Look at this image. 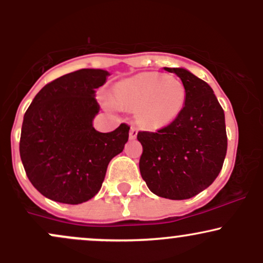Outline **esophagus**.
<instances>
[{
  "label": "esophagus",
  "instance_id": "obj_1",
  "mask_svg": "<svg viewBox=\"0 0 263 263\" xmlns=\"http://www.w3.org/2000/svg\"><path fill=\"white\" fill-rule=\"evenodd\" d=\"M137 134H138L137 127H135V126H131V128H129V138H136V137H137Z\"/></svg>",
  "mask_w": 263,
  "mask_h": 263
}]
</instances>
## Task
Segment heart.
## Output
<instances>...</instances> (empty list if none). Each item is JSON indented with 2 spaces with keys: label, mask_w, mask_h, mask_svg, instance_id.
Masks as SVG:
<instances>
[{
  "label": "heart",
  "mask_w": 263,
  "mask_h": 263,
  "mask_svg": "<svg viewBox=\"0 0 263 263\" xmlns=\"http://www.w3.org/2000/svg\"><path fill=\"white\" fill-rule=\"evenodd\" d=\"M115 99L117 102L137 107V119L142 125L161 128L173 122L182 112L186 90L176 78L142 73L117 84Z\"/></svg>",
  "instance_id": "heart-1"
}]
</instances>
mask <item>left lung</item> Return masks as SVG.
Masks as SVG:
<instances>
[{
    "instance_id": "8db88e82",
    "label": "left lung",
    "mask_w": 263,
    "mask_h": 263,
    "mask_svg": "<svg viewBox=\"0 0 263 263\" xmlns=\"http://www.w3.org/2000/svg\"><path fill=\"white\" fill-rule=\"evenodd\" d=\"M186 90L179 116L156 132L140 131V172L158 197L183 200L206 189L221 171L228 149L225 115L213 89L182 68H164Z\"/></svg>"
}]
</instances>
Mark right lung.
<instances>
[{
  "label": "right lung",
  "instance_id": "1",
  "mask_svg": "<svg viewBox=\"0 0 263 263\" xmlns=\"http://www.w3.org/2000/svg\"><path fill=\"white\" fill-rule=\"evenodd\" d=\"M107 71L80 69L50 81L23 117L20 155L29 182L44 197L81 204L95 197L107 165L122 152L129 126L102 134L92 127L100 110L95 89Z\"/></svg>",
  "mask_w": 263,
  "mask_h": 263
}]
</instances>
